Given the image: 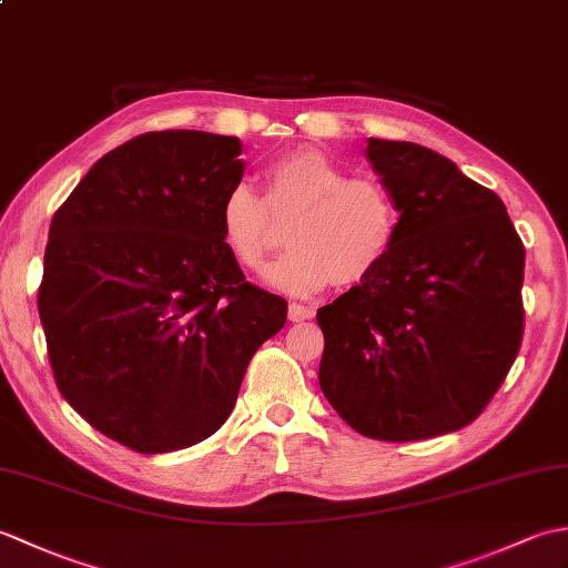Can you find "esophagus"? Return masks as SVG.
I'll return each instance as SVG.
<instances>
[{"mask_svg":"<svg viewBox=\"0 0 568 568\" xmlns=\"http://www.w3.org/2000/svg\"><path fill=\"white\" fill-rule=\"evenodd\" d=\"M312 310L310 305H303V303H291V307H287V317H291V322H303V320H310L312 317Z\"/></svg>","mask_w":568,"mask_h":568,"instance_id":"obj_1","label":"esophagus"}]
</instances>
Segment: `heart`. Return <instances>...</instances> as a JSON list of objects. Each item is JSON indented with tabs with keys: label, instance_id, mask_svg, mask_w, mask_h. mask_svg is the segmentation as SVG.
Wrapping results in <instances>:
<instances>
[{
	"label": "heart",
	"instance_id": "obj_1",
	"mask_svg": "<svg viewBox=\"0 0 568 568\" xmlns=\"http://www.w3.org/2000/svg\"><path fill=\"white\" fill-rule=\"evenodd\" d=\"M261 180L263 195L236 183L220 202L222 241L244 271L265 268L285 222L291 251L271 271L285 293L361 285L390 256L400 207L378 178L346 175L327 153L300 146L265 165Z\"/></svg>",
	"mask_w": 568,
	"mask_h": 568
}]
</instances>
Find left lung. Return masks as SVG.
<instances>
[{
	"label": "left lung",
	"instance_id": "8db88e82",
	"mask_svg": "<svg viewBox=\"0 0 568 568\" xmlns=\"http://www.w3.org/2000/svg\"><path fill=\"white\" fill-rule=\"evenodd\" d=\"M400 207L390 256L317 310L320 388L348 427L417 442L470 425L525 332V246L496 192L432 149L368 139Z\"/></svg>",
	"mask_w": 568,
	"mask_h": 568
}]
</instances>
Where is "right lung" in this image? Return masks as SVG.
<instances>
[{"label":"right lung","instance_id":"1","mask_svg":"<svg viewBox=\"0 0 568 568\" xmlns=\"http://www.w3.org/2000/svg\"><path fill=\"white\" fill-rule=\"evenodd\" d=\"M241 141L149 131L90 168L53 214L39 315L60 395L139 454L224 425L287 303L246 281L220 202L241 183Z\"/></svg>","mask_w":568,"mask_h":568}]
</instances>
